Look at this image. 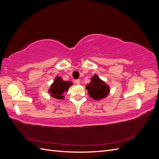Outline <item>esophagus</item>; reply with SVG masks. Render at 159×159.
Listing matches in <instances>:
<instances>
[{"mask_svg": "<svg viewBox=\"0 0 159 159\" xmlns=\"http://www.w3.org/2000/svg\"><path fill=\"white\" fill-rule=\"evenodd\" d=\"M75 83L77 84H80V80L79 79L75 80Z\"/></svg>", "mask_w": 159, "mask_h": 159, "instance_id": "34e87169", "label": "esophagus"}]
</instances>
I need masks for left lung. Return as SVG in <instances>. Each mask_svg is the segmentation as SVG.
<instances>
[{
    "instance_id": "8db88e82",
    "label": "left lung",
    "mask_w": 159,
    "mask_h": 159,
    "mask_svg": "<svg viewBox=\"0 0 159 159\" xmlns=\"http://www.w3.org/2000/svg\"><path fill=\"white\" fill-rule=\"evenodd\" d=\"M91 98L95 100H99L105 98L109 91V87L103 81L101 80L97 75L91 78V82L86 87Z\"/></svg>"
}]
</instances>
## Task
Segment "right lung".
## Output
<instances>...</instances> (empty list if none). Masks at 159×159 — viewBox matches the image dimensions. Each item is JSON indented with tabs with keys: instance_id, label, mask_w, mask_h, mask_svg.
<instances>
[{
	"instance_id": "obj_1",
	"label": "right lung",
	"mask_w": 159,
	"mask_h": 159,
	"mask_svg": "<svg viewBox=\"0 0 159 159\" xmlns=\"http://www.w3.org/2000/svg\"><path fill=\"white\" fill-rule=\"evenodd\" d=\"M71 85L70 81H63L60 77H57L55 79L54 83L51 85V88L49 89V93L53 98L61 99H64L63 94L68 91L69 88Z\"/></svg>"
}]
</instances>
